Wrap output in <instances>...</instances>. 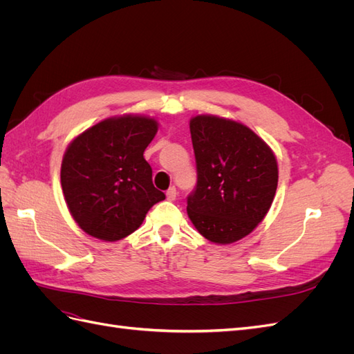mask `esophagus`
<instances>
[{"label":"esophagus","instance_id":"esophagus-1","mask_svg":"<svg viewBox=\"0 0 354 354\" xmlns=\"http://www.w3.org/2000/svg\"><path fill=\"white\" fill-rule=\"evenodd\" d=\"M176 198H177V190H176V187H174V186L169 187V189L167 190V199H168V201H176Z\"/></svg>","mask_w":354,"mask_h":354}]
</instances>
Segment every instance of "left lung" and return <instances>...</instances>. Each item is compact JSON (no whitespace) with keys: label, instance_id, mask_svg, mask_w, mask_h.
I'll return each instance as SVG.
<instances>
[{"label":"left lung","instance_id":"1","mask_svg":"<svg viewBox=\"0 0 354 354\" xmlns=\"http://www.w3.org/2000/svg\"><path fill=\"white\" fill-rule=\"evenodd\" d=\"M190 136L198 181L187 196V216L205 239L236 242L272 207L279 177L276 158L248 127L226 118H192Z\"/></svg>","mask_w":354,"mask_h":354}]
</instances>
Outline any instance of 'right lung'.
Masks as SVG:
<instances>
[{
  "mask_svg": "<svg viewBox=\"0 0 354 354\" xmlns=\"http://www.w3.org/2000/svg\"><path fill=\"white\" fill-rule=\"evenodd\" d=\"M156 131L153 118L113 116L68 146L60 169L63 195L73 220L90 236L120 241L165 199L153 186L152 168L143 156Z\"/></svg>",
  "mask_w": 354,
  "mask_h": 354,
  "instance_id": "1",
  "label": "right lung"
}]
</instances>
